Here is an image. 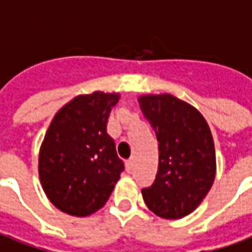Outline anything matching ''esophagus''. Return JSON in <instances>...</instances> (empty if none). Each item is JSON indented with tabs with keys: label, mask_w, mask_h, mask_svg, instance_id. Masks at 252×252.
<instances>
[{
	"label": "esophagus",
	"mask_w": 252,
	"mask_h": 252,
	"mask_svg": "<svg viewBox=\"0 0 252 252\" xmlns=\"http://www.w3.org/2000/svg\"><path fill=\"white\" fill-rule=\"evenodd\" d=\"M126 169L128 173H131L132 169H133V159H128L126 162Z\"/></svg>",
	"instance_id": "1"
}]
</instances>
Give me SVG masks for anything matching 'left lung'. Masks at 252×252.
Listing matches in <instances>:
<instances>
[{
    "instance_id": "obj_1",
    "label": "left lung",
    "mask_w": 252,
    "mask_h": 252,
    "mask_svg": "<svg viewBox=\"0 0 252 252\" xmlns=\"http://www.w3.org/2000/svg\"><path fill=\"white\" fill-rule=\"evenodd\" d=\"M158 140V172L142 188L147 207L158 217L176 220L193 212L212 188L216 150L203 116L170 94L139 98Z\"/></svg>"
}]
</instances>
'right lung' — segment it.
<instances>
[{
	"label": "right lung",
	"mask_w": 252,
	"mask_h": 252,
	"mask_svg": "<svg viewBox=\"0 0 252 252\" xmlns=\"http://www.w3.org/2000/svg\"><path fill=\"white\" fill-rule=\"evenodd\" d=\"M117 94L73 98L54 116L39 153L43 191L61 212L86 217L106 203L124 172L106 126Z\"/></svg>",
	"instance_id": "add662e5"
}]
</instances>
